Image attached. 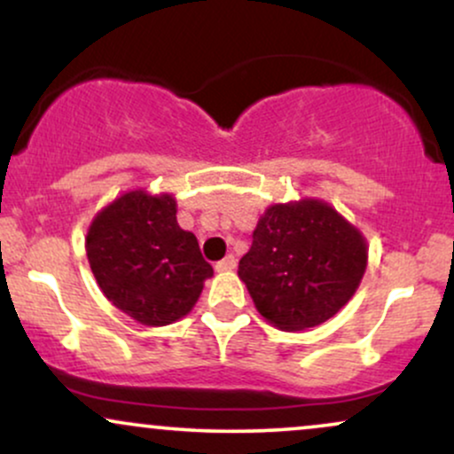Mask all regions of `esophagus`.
I'll return each mask as SVG.
<instances>
[{
	"label": "esophagus",
	"mask_w": 454,
	"mask_h": 454,
	"mask_svg": "<svg viewBox=\"0 0 454 454\" xmlns=\"http://www.w3.org/2000/svg\"><path fill=\"white\" fill-rule=\"evenodd\" d=\"M234 267H237V258L232 256H226L223 260H220V262H215V270L217 273H223V270H232Z\"/></svg>",
	"instance_id": "1"
}]
</instances>
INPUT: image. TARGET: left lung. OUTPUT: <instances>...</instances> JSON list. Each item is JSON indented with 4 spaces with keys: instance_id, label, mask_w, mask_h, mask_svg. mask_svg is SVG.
Returning <instances> with one entry per match:
<instances>
[{
    "instance_id": "left-lung-1",
    "label": "left lung",
    "mask_w": 454,
    "mask_h": 454,
    "mask_svg": "<svg viewBox=\"0 0 454 454\" xmlns=\"http://www.w3.org/2000/svg\"><path fill=\"white\" fill-rule=\"evenodd\" d=\"M364 269L363 234L314 198L270 205L239 260V278L260 316L281 331H305L335 316L356 293Z\"/></svg>"
}]
</instances>
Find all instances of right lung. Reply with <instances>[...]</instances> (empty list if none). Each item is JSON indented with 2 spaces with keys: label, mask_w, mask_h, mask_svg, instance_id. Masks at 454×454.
<instances>
[{
  "label": "right lung",
  "mask_w": 454,
  "mask_h": 454,
  "mask_svg": "<svg viewBox=\"0 0 454 454\" xmlns=\"http://www.w3.org/2000/svg\"><path fill=\"white\" fill-rule=\"evenodd\" d=\"M98 286L111 303L145 326L187 316L213 267L196 237L176 223V200L134 190L93 217L85 239Z\"/></svg>",
  "instance_id": "obj_1"
}]
</instances>
